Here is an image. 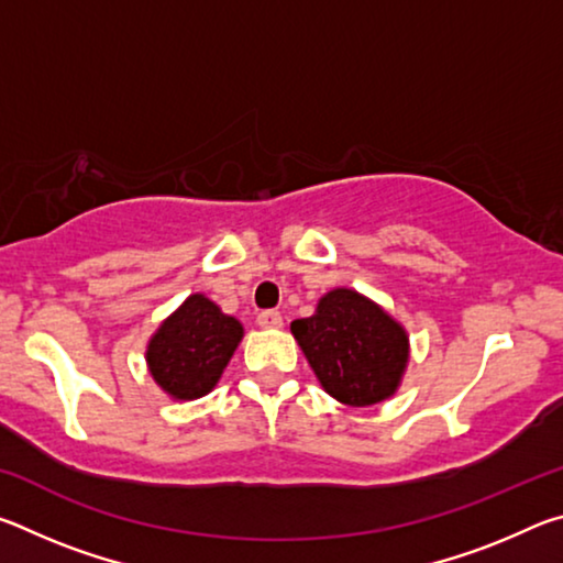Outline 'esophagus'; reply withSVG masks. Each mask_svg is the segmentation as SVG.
I'll list each match as a JSON object with an SVG mask.
<instances>
[{
  "label": "esophagus",
  "mask_w": 563,
  "mask_h": 563,
  "mask_svg": "<svg viewBox=\"0 0 563 563\" xmlns=\"http://www.w3.org/2000/svg\"><path fill=\"white\" fill-rule=\"evenodd\" d=\"M258 325L265 330H278L283 328V316L278 310H263L258 312Z\"/></svg>",
  "instance_id": "obj_1"
}]
</instances>
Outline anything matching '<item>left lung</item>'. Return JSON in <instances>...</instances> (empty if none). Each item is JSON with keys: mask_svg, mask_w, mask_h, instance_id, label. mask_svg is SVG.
Masks as SVG:
<instances>
[{"mask_svg": "<svg viewBox=\"0 0 563 563\" xmlns=\"http://www.w3.org/2000/svg\"><path fill=\"white\" fill-rule=\"evenodd\" d=\"M290 330L325 393L345 405L383 402L405 373L407 332L355 290L328 292L316 316L292 320Z\"/></svg>", "mask_w": 563, "mask_h": 563, "instance_id": "obj_1", "label": "left lung"}]
</instances>
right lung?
Returning <instances> with one entry per match:
<instances>
[{
  "label": "right lung",
  "mask_w": 563,
  "mask_h": 563,
  "mask_svg": "<svg viewBox=\"0 0 563 563\" xmlns=\"http://www.w3.org/2000/svg\"><path fill=\"white\" fill-rule=\"evenodd\" d=\"M243 338L241 322L223 316L206 295H190L148 342V367L176 399L211 393Z\"/></svg>",
  "instance_id": "obj_1"
}]
</instances>
